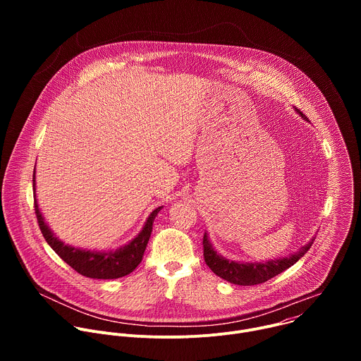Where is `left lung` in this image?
Masks as SVG:
<instances>
[{"label": "left lung", "instance_id": "8db88e82", "mask_svg": "<svg viewBox=\"0 0 361 361\" xmlns=\"http://www.w3.org/2000/svg\"><path fill=\"white\" fill-rule=\"evenodd\" d=\"M297 113L302 118L307 120V117L297 109ZM314 238L301 247L297 252L283 257V259L266 262V263H241V262H231L224 259L217 251L213 248L207 233H204L202 237V248H204V262L207 264L214 274L219 277L227 280L228 283L238 284V286H254V284H262L267 280L276 277L277 274L283 273L288 267H291L294 263H297L301 257L310 250Z\"/></svg>", "mask_w": 361, "mask_h": 361}]
</instances>
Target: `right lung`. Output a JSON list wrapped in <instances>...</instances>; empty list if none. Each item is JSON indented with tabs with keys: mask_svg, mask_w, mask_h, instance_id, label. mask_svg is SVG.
I'll return each mask as SVG.
<instances>
[{
	"mask_svg": "<svg viewBox=\"0 0 361 361\" xmlns=\"http://www.w3.org/2000/svg\"><path fill=\"white\" fill-rule=\"evenodd\" d=\"M32 188H34V207H35V216L38 220L39 230L45 238V241L49 244L59 255L70 267H73L77 273L81 276L90 277V279H101V280H111V279H120L124 277L135 270V267L141 263L142 255L145 251V247L148 244L151 231H152V223L161 207L154 210L140 234L126 247H121L116 251H90L82 248H75L68 244H64L60 241L49 227L45 224L42 214L39 213L37 197H35V169L32 174Z\"/></svg>",
	"mask_w": 361,
	"mask_h": 361,
	"instance_id": "right-lung-1",
	"label": "right lung"
}]
</instances>
